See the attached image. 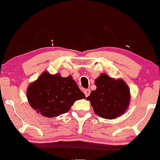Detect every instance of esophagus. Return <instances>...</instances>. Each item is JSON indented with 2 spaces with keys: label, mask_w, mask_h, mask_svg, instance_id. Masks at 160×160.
<instances>
[{
  "label": "esophagus",
  "mask_w": 160,
  "mask_h": 160,
  "mask_svg": "<svg viewBox=\"0 0 160 160\" xmlns=\"http://www.w3.org/2000/svg\"><path fill=\"white\" fill-rule=\"evenodd\" d=\"M90 92H91V91H90L89 89H85V90H84V93H85V94L86 97H88L89 96Z\"/></svg>",
  "instance_id": "34e87169"
}]
</instances>
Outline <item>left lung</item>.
Masks as SVG:
<instances>
[{"instance_id":"obj_1","label":"left lung","mask_w":160,"mask_h":160,"mask_svg":"<svg viewBox=\"0 0 160 160\" xmlns=\"http://www.w3.org/2000/svg\"><path fill=\"white\" fill-rule=\"evenodd\" d=\"M94 85L96 90L86 99L91 102L95 114L107 119H114L124 114L131 99L127 84L122 78L115 79L101 73Z\"/></svg>"}]
</instances>
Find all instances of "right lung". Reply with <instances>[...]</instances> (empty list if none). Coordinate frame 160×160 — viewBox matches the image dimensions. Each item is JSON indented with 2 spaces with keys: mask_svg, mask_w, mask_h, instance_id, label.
I'll list each match as a JSON object with an SVG mask.
<instances>
[{
  "mask_svg": "<svg viewBox=\"0 0 160 160\" xmlns=\"http://www.w3.org/2000/svg\"><path fill=\"white\" fill-rule=\"evenodd\" d=\"M26 94L32 108L48 118L66 113L76 100L85 98L71 75L64 78L48 71L28 86Z\"/></svg>",
  "mask_w": 160,
  "mask_h": 160,
  "instance_id": "obj_1",
  "label": "right lung"
}]
</instances>
